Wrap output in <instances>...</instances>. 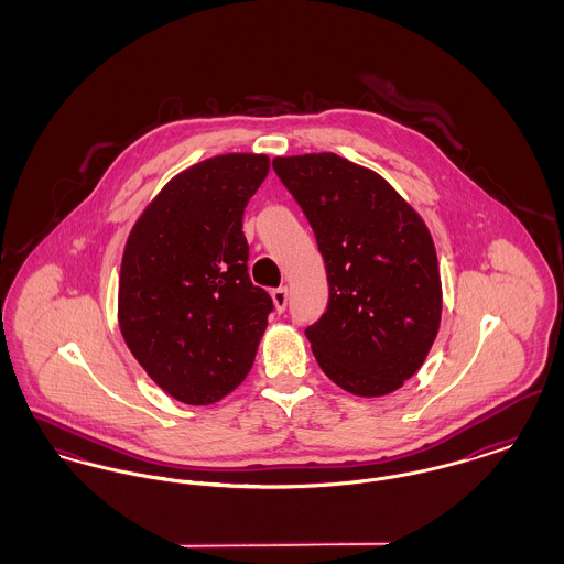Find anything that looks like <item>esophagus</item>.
<instances>
[{
	"instance_id": "obj_1",
	"label": "esophagus",
	"mask_w": 564,
	"mask_h": 564,
	"mask_svg": "<svg viewBox=\"0 0 564 564\" xmlns=\"http://www.w3.org/2000/svg\"><path fill=\"white\" fill-rule=\"evenodd\" d=\"M272 300H274V306H276V311H285V306H288V302H290V290L283 285V288H276L274 292H272Z\"/></svg>"
}]
</instances>
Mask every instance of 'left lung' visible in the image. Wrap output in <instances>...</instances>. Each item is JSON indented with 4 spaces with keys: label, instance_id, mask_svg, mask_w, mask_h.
<instances>
[{
    "label": "left lung",
    "instance_id": "1",
    "mask_svg": "<svg viewBox=\"0 0 564 564\" xmlns=\"http://www.w3.org/2000/svg\"><path fill=\"white\" fill-rule=\"evenodd\" d=\"M272 169L325 262L327 306L304 329L317 364L361 398L400 389L423 366L442 315L427 226L380 175L338 154L274 159Z\"/></svg>",
    "mask_w": 564,
    "mask_h": 564
}]
</instances>
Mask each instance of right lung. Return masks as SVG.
<instances>
[{"label":"right lung","mask_w":564,"mask_h":564,"mask_svg":"<svg viewBox=\"0 0 564 564\" xmlns=\"http://www.w3.org/2000/svg\"><path fill=\"white\" fill-rule=\"evenodd\" d=\"M264 154H226L173 177L139 217L120 267L127 347L171 398L221 400L249 375L274 302L251 283L242 214Z\"/></svg>","instance_id":"obj_1"}]
</instances>
